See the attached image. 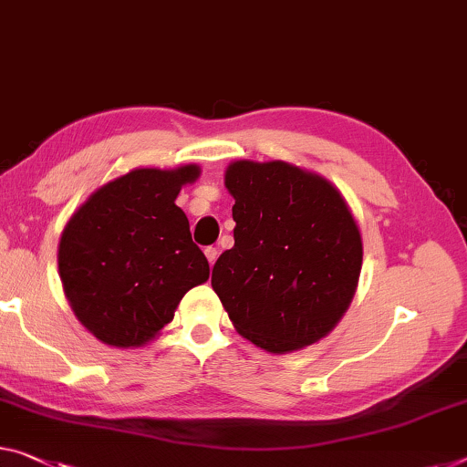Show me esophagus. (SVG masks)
<instances>
[{
	"label": "esophagus",
	"mask_w": 467,
	"mask_h": 467,
	"mask_svg": "<svg viewBox=\"0 0 467 467\" xmlns=\"http://www.w3.org/2000/svg\"><path fill=\"white\" fill-rule=\"evenodd\" d=\"M204 254H206V258H209V263H211V267L214 265V261H217V256H219V250L214 248V246H209L204 250Z\"/></svg>",
	"instance_id": "1"
}]
</instances>
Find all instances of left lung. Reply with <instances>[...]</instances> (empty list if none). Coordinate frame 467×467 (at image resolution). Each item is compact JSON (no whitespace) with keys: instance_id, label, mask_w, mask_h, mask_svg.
Returning <instances> with one entry per match:
<instances>
[{"instance_id":"1","label":"left lung","mask_w":467,"mask_h":467,"mask_svg":"<svg viewBox=\"0 0 467 467\" xmlns=\"http://www.w3.org/2000/svg\"><path fill=\"white\" fill-rule=\"evenodd\" d=\"M225 185L235 244L211 284L235 329L269 353L324 338L353 300L363 258L340 192L282 161L229 164Z\"/></svg>"}]
</instances>
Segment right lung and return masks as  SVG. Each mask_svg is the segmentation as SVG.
Here are the masks:
<instances>
[{"label": "right lung", "instance_id": "1", "mask_svg": "<svg viewBox=\"0 0 467 467\" xmlns=\"http://www.w3.org/2000/svg\"><path fill=\"white\" fill-rule=\"evenodd\" d=\"M196 164L135 169L99 188L62 232L58 267L78 321L110 347H141L173 319L183 294L209 279L175 204Z\"/></svg>", "mask_w": 467, "mask_h": 467}]
</instances>
